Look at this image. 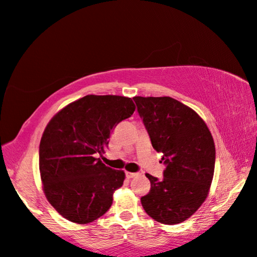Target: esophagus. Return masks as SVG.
<instances>
[{
  "label": "esophagus",
  "mask_w": 257,
  "mask_h": 257,
  "mask_svg": "<svg viewBox=\"0 0 257 257\" xmlns=\"http://www.w3.org/2000/svg\"><path fill=\"white\" fill-rule=\"evenodd\" d=\"M139 175V173H131V172H125V176L128 177V179H134Z\"/></svg>",
  "instance_id": "34e87169"
}]
</instances>
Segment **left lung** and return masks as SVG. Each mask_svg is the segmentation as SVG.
<instances>
[{
    "label": "left lung",
    "mask_w": 257,
    "mask_h": 257,
    "mask_svg": "<svg viewBox=\"0 0 257 257\" xmlns=\"http://www.w3.org/2000/svg\"><path fill=\"white\" fill-rule=\"evenodd\" d=\"M134 101L166 164L163 179L146 175L152 187L141 197L142 207L160 223H181L208 196L215 169L213 136L203 119L175 98L135 96Z\"/></svg>",
    "instance_id": "obj_1"
}]
</instances>
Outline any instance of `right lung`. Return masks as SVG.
I'll use <instances>...</instances> for the list:
<instances>
[{
	"label": "right lung",
	"instance_id": "right-lung-1",
	"mask_svg": "<svg viewBox=\"0 0 257 257\" xmlns=\"http://www.w3.org/2000/svg\"><path fill=\"white\" fill-rule=\"evenodd\" d=\"M135 111L132 98L87 95L68 104L48 123L40 142V173L47 200L74 223L104 215L124 172L109 168L102 156L110 133Z\"/></svg>",
	"mask_w": 257,
	"mask_h": 257
}]
</instances>
